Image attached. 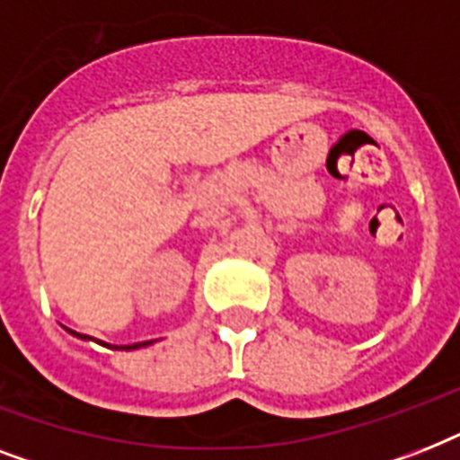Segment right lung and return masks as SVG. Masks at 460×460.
Masks as SVG:
<instances>
[{
	"label": "right lung",
	"mask_w": 460,
	"mask_h": 460,
	"mask_svg": "<svg viewBox=\"0 0 460 460\" xmlns=\"http://www.w3.org/2000/svg\"><path fill=\"white\" fill-rule=\"evenodd\" d=\"M68 332H71V329H68ZM71 334H74V336H78V339H85V336H83V334H75V332H71ZM150 343H153V341L133 343V346H121V349H124V350H136V349H143V346H150Z\"/></svg>",
	"instance_id": "obj_1"
}]
</instances>
